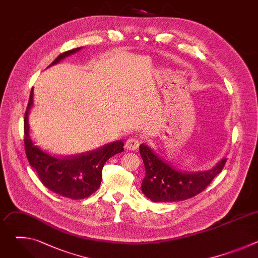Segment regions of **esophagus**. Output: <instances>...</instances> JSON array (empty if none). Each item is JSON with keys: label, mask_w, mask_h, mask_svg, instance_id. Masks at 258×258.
I'll return each instance as SVG.
<instances>
[{"label": "esophagus", "mask_w": 258, "mask_h": 258, "mask_svg": "<svg viewBox=\"0 0 258 258\" xmlns=\"http://www.w3.org/2000/svg\"><path fill=\"white\" fill-rule=\"evenodd\" d=\"M139 145H140V142L138 139L132 137V138H128L126 140V143H125V147L126 149L128 150H132V151H135L139 148Z\"/></svg>", "instance_id": "obj_1"}]
</instances>
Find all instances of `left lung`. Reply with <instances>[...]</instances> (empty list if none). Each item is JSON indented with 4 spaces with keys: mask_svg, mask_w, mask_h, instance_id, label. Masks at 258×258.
<instances>
[{
    "mask_svg": "<svg viewBox=\"0 0 258 258\" xmlns=\"http://www.w3.org/2000/svg\"><path fill=\"white\" fill-rule=\"evenodd\" d=\"M146 174L142 182V192L153 202H174L192 198L203 190L222 172L227 158L206 171H183L161 158L146 144L140 145Z\"/></svg>",
    "mask_w": 258,
    "mask_h": 258,
    "instance_id": "8db88e82",
    "label": "left lung"
}]
</instances>
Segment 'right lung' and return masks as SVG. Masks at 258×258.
Masks as SVG:
<instances>
[{
    "label": "right lung",
    "instance_id": "obj_1",
    "mask_svg": "<svg viewBox=\"0 0 258 258\" xmlns=\"http://www.w3.org/2000/svg\"><path fill=\"white\" fill-rule=\"evenodd\" d=\"M81 49L82 47L60 54L49 66ZM32 91L33 89L30 92L23 124L25 154L30 166L38 173L43 185L52 192L73 200L88 198L101 185L105 162L124 150L123 141L110 143L100 149L81 155L61 157L49 153L39 145H35L29 135L28 112L32 105Z\"/></svg>",
    "mask_w": 258,
    "mask_h": 258
}]
</instances>
